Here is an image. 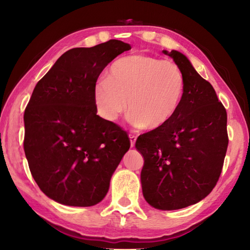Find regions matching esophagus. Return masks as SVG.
I'll use <instances>...</instances> for the list:
<instances>
[{
  "label": "esophagus",
  "mask_w": 250,
  "mask_h": 250,
  "mask_svg": "<svg viewBox=\"0 0 250 250\" xmlns=\"http://www.w3.org/2000/svg\"><path fill=\"white\" fill-rule=\"evenodd\" d=\"M129 139H130V143H131V147H134L135 145V141H136V136L135 135H129Z\"/></svg>",
  "instance_id": "esophagus-1"
}]
</instances>
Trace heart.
I'll return each mask as SVG.
<instances>
[{
    "label": "heart",
    "mask_w": 250,
    "mask_h": 250,
    "mask_svg": "<svg viewBox=\"0 0 250 250\" xmlns=\"http://www.w3.org/2000/svg\"><path fill=\"white\" fill-rule=\"evenodd\" d=\"M184 91L185 78L174 62L135 54L115 62L107 79L95 82L93 101L106 121L116 122L129 106L132 125L156 130L177 114Z\"/></svg>",
    "instance_id": "b5f03b06"
}]
</instances>
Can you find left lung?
Masks as SVG:
<instances>
[{"label":"left lung","mask_w":250,"mask_h":250,"mask_svg":"<svg viewBox=\"0 0 250 250\" xmlns=\"http://www.w3.org/2000/svg\"><path fill=\"white\" fill-rule=\"evenodd\" d=\"M182 70L185 91L167 125L140 135L135 147L144 158L143 196L151 207L177 210L204 199L221 174L229 139L227 110L216 91L188 58L163 51Z\"/></svg>","instance_id":"8db88e82"}]
</instances>
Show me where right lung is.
<instances>
[{
	"instance_id": "right-lung-1",
	"label": "right lung",
	"mask_w": 250,
	"mask_h": 250,
	"mask_svg": "<svg viewBox=\"0 0 250 250\" xmlns=\"http://www.w3.org/2000/svg\"><path fill=\"white\" fill-rule=\"evenodd\" d=\"M131 45L109 40L63 53L37 83L23 115V149L38 187L62 205L102 202L130 148L125 131L96 115L93 87Z\"/></svg>"
}]
</instances>
